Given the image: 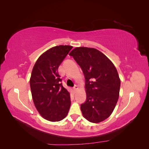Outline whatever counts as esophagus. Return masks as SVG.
<instances>
[{
  "mask_svg": "<svg viewBox=\"0 0 149 149\" xmlns=\"http://www.w3.org/2000/svg\"><path fill=\"white\" fill-rule=\"evenodd\" d=\"M78 86H77V85H75L73 87V91H74V93L76 91V90L78 89Z\"/></svg>",
  "mask_w": 149,
  "mask_h": 149,
  "instance_id": "34e87169",
  "label": "esophagus"
}]
</instances>
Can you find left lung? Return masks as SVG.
<instances>
[{
  "label": "left lung",
  "mask_w": 149,
  "mask_h": 149,
  "mask_svg": "<svg viewBox=\"0 0 149 149\" xmlns=\"http://www.w3.org/2000/svg\"><path fill=\"white\" fill-rule=\"evenodd\" d=\"M70 55L84 76L86 100L81 104L84 118L93 123L104 120L118 101L120 80L118 71L109 58L95 48L77 47Z\"/></svg>",
  "instance_id": "1"
}]
</instances>
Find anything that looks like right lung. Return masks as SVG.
Listing matches in <instances>:
<instances>
[{
	"label": "right lung",
	"mask_w": 149,
	"mask_h": 149,
	"mask_svg": "<svg viewBox=\"0 0 149 149\" xmlns=\"http://www.w3.org/2000/svg\"><path fill=\"white\" fill-rule=\"evenodd\" d=\"M73 48L54 47L40 56L33 68L30 85L34 104L43 118L58 122L67 116L70 93L63 86L58 68Z\"/></svg>",
	"instance_id": "add662e5"
}]
</instances>
